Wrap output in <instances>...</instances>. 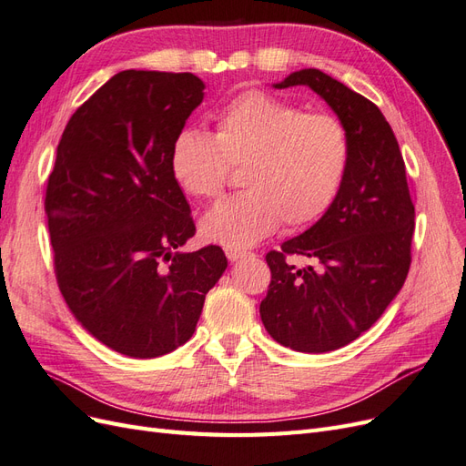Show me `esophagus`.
<instances>
[{
  "mask_svg": "<svg viewBox=\"0 0 466 466\" xmlns=\"http://www.w3.org/2000/svg\"><path fill=\"white\" fill-rule=\"evenodd\" d=\"M225 255H228V258H229L231 262H237V260H243V258H247V257H252V252L243 250V248L225 247Z\"/></svg>",
  "mask_w": 466,
  "mask_h": 466,
  "instance_id": "esophagus-1",
  "label": "esophagus"
}]
</instances>
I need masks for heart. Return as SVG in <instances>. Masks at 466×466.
Here are the masks:
<instances>
[{"instance_id":"obj_1","label":"heart","mask_w":466,"mask_h":466,"mask_svg":"<svg viewBox=\"0 0 466 466\" xmlns=\"http://www.w3.org/2000/svg\"><path fill=\"white\" fill-rule=\"evenodd\" d=\"M171 173L194 198L223 190L229 167H241L245 190L223 198L200 223L209 243L257 245L281 219L303 228L327 211L350 163L346 126L327 112H305L264 91H245L216 116V134L187 128L171 146Z\"/></svg>"}]
</instances>
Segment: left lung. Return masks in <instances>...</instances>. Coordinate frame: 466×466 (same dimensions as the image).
<instances>
[{"label": "left lung", "mask_w": 466, "mask_h": 466, "mask_svg": "<svg viewBox=\"0 0 466 466\" xmlns=\"http://www.w3.org/2000/svg\"><path fill=\"white\" fill-rule=\"evenodd\" d=\"M293 86L311 87L346 126L350 163L327 214L266 255L272 279L260 317L281 346L322 354L356 340L397 298L410 270L416 214L399 142L379 106L313 67L274 87ZM291 254L316 266L295 268Z\"/></svg>", "instance_id": "1"}]
</instances>
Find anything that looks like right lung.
Instances as JSON below:
<instances>
[{
	"label": "right lung",
	"instance_id": "1",
	"mask_svg": "<svg viewBox=\"0 0 466 466\" xmlns=\"http://www.w3.org/2000/svg\"><path fill=\"white\" fill-rule=\"evenodd\" d=\"M194 74L126 69L69 118L48 177L54 272L74 317L130 358L190 340L221 247L178 252L196 233L171 173V146L202 103Z\"/></svg>",
	"mask_w": 466,
	"mask_h": 466
}]
</instances>
